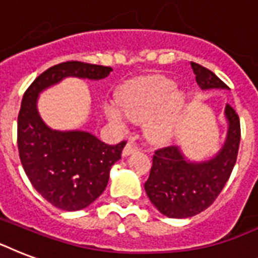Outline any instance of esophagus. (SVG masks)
<instances>
[{"label":"esophagus","instance_id":"obj_1","mask_svg":"<svg viewBox=\"0 0 258 258\" xmlns=\"http://www.w3.org/2000/svg\"><path fill=\"white\" fill-rule=\"evenodd\" d=\"M138 150V147L134 143H131V142H128L127 145H125V147L123 149V157H127V155H130V154L135 153Z\"/></svg>","mask_w":258,"mask_h":258}]
</instances>
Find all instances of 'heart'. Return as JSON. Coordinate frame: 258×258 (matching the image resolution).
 <instances>
[{"instance_id":"b5f03b06","label":"heart","mask_w":258,"mask_h":258,"mask_svg":"<svg viewBox=\"0 0 258 258\" xmlns=\"http://www.w3.org/2000/svg\"><path fill=\"white\" fill-rule=\"evenodd\" d=\"M174 82L165 78H155L143 84H138L125 91L120 97V105L133 120L145 121L149 139L161 143L174 133L176 121L184 107V97L175 93ZM108 116L116 123H123V115L117 108H108Z\"/></svg>"}]
</instances>
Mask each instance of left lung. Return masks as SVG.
<instances>
[{
    "instance_id": "obj_1",
    "label": "left lung",
    "mask_w": 258,
    "mask_h": 258,
    "mask_svg": "<svg viewBox=\"0 0 258 258\" xmlns=\"http://www.w3.org/2000/svg\"><path fill=\"white\" fill-rule=\"evenodd\" d=\"M197 84L202 89L228 88L217 75L205 67L190 62ZM228 139L224 149L212 161L186 162L175 146L155 151L145 188L154 206L170 218H188L204 212L220 196L236 165L241 141L238 113L226 105Z\"/></svg>"
}]
</instances>
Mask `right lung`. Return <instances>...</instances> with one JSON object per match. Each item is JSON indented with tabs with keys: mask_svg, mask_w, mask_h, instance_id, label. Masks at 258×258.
Here are the masks:
<instances>
[{
	"mask_svg": "<svg viewBox=\"0 0 258 258\" xmlns=\"http://www.w3.org/2000/svg\"><path fill=\"white\" fill-rule=\"evenodd\" d=\"M111 71V67L88 62H60L34 79L22 97L17 120L22 167L33 187L61 210L87 208L104 191L109 170L121 158L125 141L109 146L84 131H52L37 112L38 93L67 76L97 80Z\"/></svg>",
	"mask_w": 258,
	"mask_h": 258,
	"instance_id": "add662e5",
	"label": "right lung"
}]
</instances>
